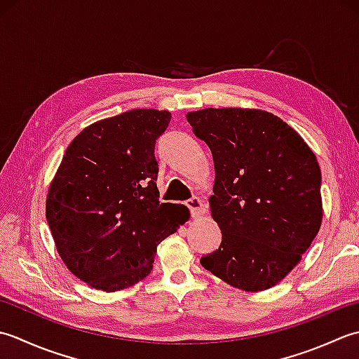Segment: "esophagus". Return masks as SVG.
<instances>
[{
	"instance_id": "esophagus-1",
	"label": "esophagus",
	"mask_w": 359,
	"mask_h": 359,
	"mask_svg": "<svg viewBox=\"0 0 359 359\" xmlns=\"http://www.w3.org/2000/svg\"><path fill=\"white\" fill-rule=\"evenodd\" d=\"M187 208L192 210V217L198 218L204 214V203L198 198V196H194V198H190L186 201Z\"/></svg>"
}]
</instances>
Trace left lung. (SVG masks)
Here are the masks:
<instances>
[{
  "mask_svg": "<svg viewBox=\"0 0 359 359\" xmlns=\"http://www.w3.org/2000/svg\"><path fill=\"white\" fill-rule=\"evenodd\" d=\"M187 121L214 158L209 206L223 238L201 265L233 288L274 287L323 223L316 156L294 128L263 109L204 108Z\"/></svg>",
  "mask_w": 359,
  "mask_h": 359,
  "instance_id": "1",
  "label": "left lung"
}]
</instances>
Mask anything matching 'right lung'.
<instances>
[{"label": "right lung", "instance_id": "1", "mask_svg": "<svg viewBox=\"0 0 359 359\" xmlns=\"http://www.w3.org/2000/svg\"><path fill=\"white\" fill-rule=\"evenodd\" d=\"M172 114L137 108L72 139L49 184L46 220L77 279L107 292L145 279L156 246L184 224V204L159 203L156 137Z\"/></svg>", "mask_w": 359, "mask_h": 359}]
</instances>
